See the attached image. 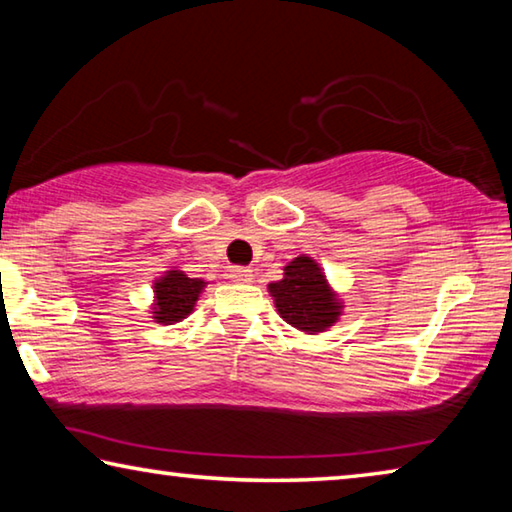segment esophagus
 <instances>
[{
	"label": "esophagus",
	"instance_id": "esophagus-1",
	"mask_svg": "<svg viewBox=\"0 0 512 512\" xmlns=\"http://www.w3.org/2000/svg\"><path fill=\"white\" fill-rule=\"evenodd\" d=\"M230 277L235 282H248L250 277H253V271H250L248 266H232L230 268Z\"/></svg>",
	"mask_w": 512,
	"mask_h": 512
}]
</instances>
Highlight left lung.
<instances>
[{
    "instance_id": "8db88e82",
    "label": "left lung",
    "mask_w": 512,
    "mask_h": 512,
    "mask_svg": "<svg viewBox=\"0 0 512 512\" xmlns=\"http://www.w3.org/2000/svg\"><path fill=\"white\" fill-rule=\"evenodd\" d=\"M275 307L289 325L302 332H320L339 318L341 305L329 291L325 275L309 257H296L284 268V280L268 284Z\"/></svg>"
}]
</instances>
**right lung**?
Instances as JSON below:
<instances>
[{
    "instance_id": "add662e5",
    "label": "right lung",
    "mask_w": 512,
    "mask_h": 512,
    "mask_svg": "<svg viewBox=\"0 0 512 512\" xmlns=\"http://www.w3.org/2000/svg\"><path fill=\"white\" fill-rule=\"evenodd\" d=\"M205 287L203 280L187 277L180 271H169L160 282H155V311L158 323L171 325L183 320L194 309L198 293Z\"/></svg>"
}]
</instances>
